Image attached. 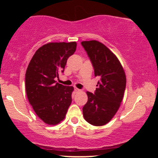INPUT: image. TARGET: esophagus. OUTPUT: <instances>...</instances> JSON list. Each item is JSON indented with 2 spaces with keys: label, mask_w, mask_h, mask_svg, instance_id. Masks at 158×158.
Listing matches in <instances>:
<instances>
[{
  "label": "esophagus",
  "mask_w": 158,
  "mask_h": 158,
  "mask_svg": "<svg viewBox=\"0 0 158 158\" xmlns=\"http://www.w3.org/2000/svg\"><path fill=\"white\" fill-rule=\"evenodd\" d=\"M74 90H75V91L77 92H77H80V91H81V90L79 89V88H74Z\"/></svg>",
  "instance_id": "1"
}]
</instances>
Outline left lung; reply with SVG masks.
<instances>
[{"instance_id":"1","label":"left lung","mask_w":158,"mask_h":158,"mask_svg":"<svg viewBox=\"0 0 158 158\" xmlns=\"http://www.w3.org/2000/svg\"><path fill=\"white\" fill-rule=\"evenodd\" d=\"M99 77L95 93L87 91L88 102L83 107L85 120L95 126L109 123L120 106L126 85V77L120 61L105 44L99 41H81Z\"/></svg>"}]
</instances>
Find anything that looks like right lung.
I'll return each mask as SVG.
<instances>
[{"mask_svg": "<svg viewBox=\"0 0 158 158\" xmlns=\"http://www.w3.org/2000/svg\"><path fill=\"white\" fill-rule=\"evenodd\" d=\"M77 49V42H50L36 50L25 74L27 96L43 122L57 125L64 119L72 102L73 86L56 83L67 60Z\"/></svg>", "mask_w": 158, "mask_h": 158, "instance_id": "right-lung-1", "label": "right lung"}]
</instances>
